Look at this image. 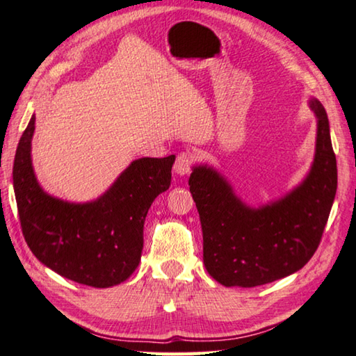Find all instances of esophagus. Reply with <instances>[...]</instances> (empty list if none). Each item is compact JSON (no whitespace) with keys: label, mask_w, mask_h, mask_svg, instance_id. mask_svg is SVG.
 Returning a JSON list of instances; mask_svg holds the SVG:
<instances>
[{"label":"esophagus","mask_w":356,"mask_h":356,"mask_svg":"<svg viewBox=\"0 0 356 356\" xmlns=\"http://www.w3.org/2000/svg\"><path fill=\"white\" fill-rule=\"evenodd\" d=\"M195 165V156L191 152H182V154H179L176 158V163H174V171L179 176H185V174H188L191 171V168Z\"/></svg>","instance_id":"34e87169"}]
</instances>
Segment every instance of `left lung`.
<instances>
[{
	"mask_svg": "<svg viewBox=\"0 0 356 356\" xmlns=\"http://www.w3.org/2000/svg\"><path fill=\"white\" fill-rule=\"evenodd\" d=\"M315 158L301 185L274 202L249 207L216 169L195 166L188 185L200 212L202 259L225 286H258L300 270L323 236L337 188L330 122L320 101Z\"/></svg>",
	"mask_w": 356,
	"mask_h": 356,
	"instance_id": "1",
	"label": "left lung"
}]
</instances>
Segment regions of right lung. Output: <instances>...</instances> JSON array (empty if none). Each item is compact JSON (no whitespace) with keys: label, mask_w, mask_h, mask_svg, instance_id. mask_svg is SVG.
Wrapping results in <instances>:
<instances>
[{"label":"right lung","mask_w":356,"mask_h":356,"mask_svg":"<svg viewBox=\"0 0 356 356\" xmlns=\"http://www.w3.org/2000/svg\"><path fill=\"white\" fill-rule=\"evenodd\" d=\"M35 115L15 152L13 179L20 227L39 261L77 284L107 289L127 280L140 261L152 202L171 185L176 155L139 158L92 202H67L39 187L31 165Z\"/></svg>","instance_id":"right-lung-1"}]
</instances>
